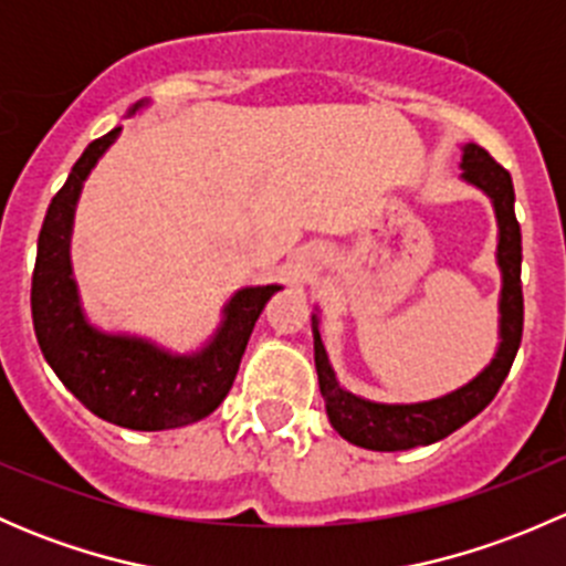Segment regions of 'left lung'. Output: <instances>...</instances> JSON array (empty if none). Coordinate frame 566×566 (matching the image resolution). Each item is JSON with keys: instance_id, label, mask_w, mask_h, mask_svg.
Wrapping results in <instances>:
<instances>
[{"instance_id": "1", "label": "left lung", "mask_w": 566, "mask_h": 566, "mask_svg": "<svg viewBox=\"0 0 566 566\" xmlns=\"http://www.w3.org/2000/svg\"><path fill=\"white\" fill-rule=\"evenodd\" d=\"M460 180L479 188L490 199L499 227V247L495 262L501 271L499 293V347L488 367L462 384L460 389L424 402H378V399L358 397L336 380L328 361L323 339H319V315H312V336H315V367L319 394L325 399V413L331 427L353 447L373 449V452H405V449L427 447L441 438L452 436L462 424L482 413L501 384L510 375L523 336V290H521V224L515 219V188L512 177L501 164L490 158L488 150L468 142L462 145Z\"/></svg>"}]
</instances>
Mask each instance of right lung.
<instances>
[{
    "instance_id": "1",
    "label": "right lung",
    "mask_w": 566,
    "mask_h": 566,
    "mask_svg": "<svg viewBox=\"0 0 566 566\" xmlns=\"http://www.w3.org/2000/svg\"><path fill=\"white\" fill-rule=\"evenodd\" d=\"M147 106L150 101H139L125 117ZM119 130L123 125L90 142L45 210L32 273V323L43 358L84 408L128 430H175L205 419L224 402L256 317L282 284L235 290L213 334L188 353L95 325L73 279L71 235L84 180L117 142Z\"/></svg>"
}]
</instances>
